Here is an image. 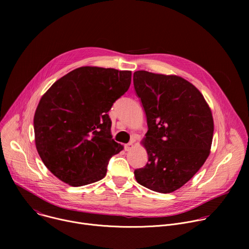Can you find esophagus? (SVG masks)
I'll list each match as a JSON object with an SVG mask.
<instances>
[{
  "label": "esophagus",
  "instance_id": "1",
  "mask_svg": "<svg viewBox=\"0 0 249 249\" xmlns=\"http://www.w3.org/2000/svg\"><path fill=\"white\" fill-rule=\"evenodd\" d=\"M133 147H134L133 142H130V143H128V144H126V145L124 146V149H125V151H130Z\"/></svg>",
  "mask_w": 249,
  "mask_h": 249
}]
</instances>
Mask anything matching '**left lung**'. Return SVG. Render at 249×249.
I'll list each match as a JSON object with an SVG mask.
<instances>
[{"label": "left lung", "mask_w": 249, "mask_h": 249, "mask_svg": "<svg viewBox=\"0 0 249 249\" xmlns=\"http://www.w3.org/2000/svg\"><path fill=\"white\" fill-rule=\"evenodd\" d=\"M133 82L149 128L144 141L148 162L135 169V178L153 191L173 192L192 178L210 154L211 109L202 93L180 77L137 71Z\"/></svg>", "instance_id": "left-lung-1"}]
</instances>
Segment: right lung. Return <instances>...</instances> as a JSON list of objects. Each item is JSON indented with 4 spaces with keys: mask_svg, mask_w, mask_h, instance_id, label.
<instances>
[{
    "mask_svg": "<svg viewBox=\"0 0 249 249\" xmlns=\"http://www.w3.org/2000/svg\"><path fill=\"white\" fill-rule=\"evenodd\" d=\"M131 71L81 67L44 93L34 114L35 145L60 180L83 186L102 179L123 147L112 139L107 112L129 89Z\"/></svg>",
    "mask_w": 249,
    "mask_h": 249,
    "instance_id": "add662e5",
    "label": "right lung"
}]
</instances>
